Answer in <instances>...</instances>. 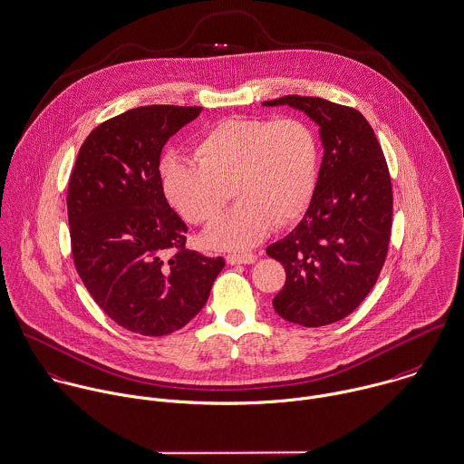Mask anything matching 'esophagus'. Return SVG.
Wrapping results in <instances>:
<instances>
[{"label":"esophagus","mask_w":464,"mask_h":464,"mask_svg":"<svg viewBox=\"0 0 464 464\" xmlns=\"http://www.w3.org/2000/svg\"><path fill=\"white\" fill-rule=\"evenodd\" d=\"M256 259L257 257L254 254H228L227 256L228 265H254Z\"/></svg>","instance_id":"1"}]
</instances>
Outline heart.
<instances>
[{
  "instance_id": "obj_1",
  "label": "heart",
  "mask_w": 464,
  "mask_h": 464,
  "mask_svg": "<svg viewBox=\"0 0 464 464\" xmlns=\"http://www.w3.org/2000/svg\"><path fill=\"white\" fill-rule=\"evenodd\" d=\"M196 163L170 160L161 170L167 201L190 223H208L228 199L237 205L203 234L210 248L245 250L274 227L295 221L318 174V144L306 122L286 117L227 119L194 148Z\"/></svg>"
}]
</instances>
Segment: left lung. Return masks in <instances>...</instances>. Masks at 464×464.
I'll return each instance as SVG.
<instances>
[{"mask_svg": "<svg viewBox=\"0 0 464 464\" xmlns=\"http://www.w3.org/2000/svg\"><path fill=\"white\" fill-rule=\"evenodd\" d=\"M318 126L322 163L303 221L266 254L286 270L274 309L288 322L318 327L342 320L372 290L387 257L392 185L383 151L363 115L320 97L286 95Z\"/></svg>", "mask_w": 464, "mask_h": 464, "instance_id": "1", "label": "left lung"}]
</instances>
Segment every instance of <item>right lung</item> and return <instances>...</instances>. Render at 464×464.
Wrapping results in <instances>:
<instances>
[{"mask_svg": "<svg viewBox=\"0 0 464 464\" xmlns=\"http://www.w3.org/2000/svg\"><path fill=\"white\" fill-rule=\"evenodd\" d=\"M201 108L142 106L97 126L68 185L75 268L101 309L128 331L163 336L205 306L223 257L185 250L187 225L160 176L167 140ZM170 247L179 252L169 260Z\"/></svg>", "mask_w": 464, "mask_h": 464, "instance_id": "obj_1", "label": "right lung"}]
</instances>
